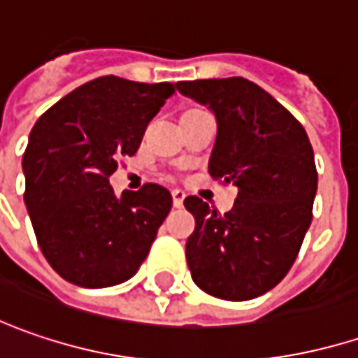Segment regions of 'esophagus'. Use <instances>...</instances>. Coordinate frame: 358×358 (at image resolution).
Here are the masks:
<instances>
[{"instance_id": "obj_1", "label": "esophagus", "mask_w": 358, "mask_h": 358, "mask_svg": "<svg viewBox=\"0 0 358 358\" xmlns=\"http://www.w3.org/2000/svg\"><path fill=\"white\" fill-rule=\"evenodd\" d=\"M184 199H186V194L182 190H172V204H174V208H182Z\"/></svg>"}]
</instances>
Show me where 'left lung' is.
Instances as JSON below:
<instances>
[{"label": "left lung", "mask_w": 358, "mask_h": 358, "mask_svg": "<svg viewBox=\"0 0 358 358\" xmlns=\"http://www.w3.org/2000/svg\"><path fill=\"white\" fill-rule=\"evenodd\" d=\"M176 87L215 113L208 172L239 188L224 215L199 196L184 200L196 221L186 241L192 280L215 298L253 300L284 280L312 222L318 174L310 139L284 105L243 76Z\"/></svg>", "instance_id": "1"}]
</instances>
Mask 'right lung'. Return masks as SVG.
Returning <instances> with one entry per match:
<instances>
[{"mask_svg":"<svg viewBox=\"0 0 358 358\" xmlns=\"http://www.w3.org/2000/svg\"><path fill=\"white\" fill-rule=\"evenodd\" d=\"M170 83L101 76L62 96L30 131L24 200L38 245L66 282L109 287L134 278L150 253L172 194L158 184L115 196L109 176L134 156Z\"/></svg>","mask_w":358,"mask_h":358,"instance_id":"right-lung-1","label":"right lung"}]
</instances>
